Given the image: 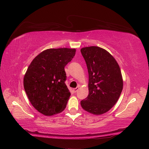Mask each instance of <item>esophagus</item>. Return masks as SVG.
I'll return each instance as SVG.
<instances>
[{"instance_id": "obj_1", "label": "esophagus", "mask_w": 149, "mask_h": 149, "mask_svg": "<svg viewBox=\"0 0 149 149\" xmlns=\"http://www.w3.org/2000/svg\"><path fill=\"white\" fill-rule=\"evenodd\" d=\"M79 87L77 86V88H74V89H73V91H74V93H76L77 91H78V90H79Z\"/></svg>"}]
</instances>
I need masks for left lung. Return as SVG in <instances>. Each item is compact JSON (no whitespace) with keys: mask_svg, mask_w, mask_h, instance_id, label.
<instances>
[{"mask_svg":"<svg viewBox=\"0 0 149 149\" xmlns=\"http://www.w3.org/2000/svg\"><path fill=\"white\" fill-rule=\"evenodd\" d=\"M86 61L89 94L81 101L83 109L96 115L108 111L118 101L123 89L120 66L113 56L99 47L81 49Z\"/></svg>","mask_w":149,"mask_h":149,"instance_id":"obj_1","label":"left lung"}]
</instances>
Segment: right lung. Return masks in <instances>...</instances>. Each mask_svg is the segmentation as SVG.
Instances as JSON below:
<instances>
[{"instance_id":"1","label":"right lung","mask_w":149,"mask_h":149,"mask_svg":"<svg viewBox=\"0 0 149 149\" xmlns=\"http://www.w3.org/2000/svg\"><path fill=\"white\" fill-rule=\"evenodd\" d=\"M75 49H49L39 54L28 67L24 87L38 111L52 116L65 109L70 96L65 84V66L75 54Z\"/></svg>"}]
</instances>
